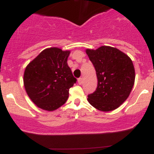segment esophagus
<instances>
[{"label":"esophagus","mask_w":154,"mask_h":154,"mask_svg":"<svg viewBox=\"0 0 154 154\" xmlns=\"http://www.w3.org/2000/svg\"><path fill=\"white\" fill-rule=\"evenodd\" d=\"M78 83H79V85H82V84L83 83V79H82V78H79V79H78Z\"/></svg>","instance_id":"esophagus-1"}]
</instances>
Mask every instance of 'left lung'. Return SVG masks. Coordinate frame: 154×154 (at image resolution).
I'll return each instance as SVG.
<instances>
[{
    "label": "left lung",
    "instance_id": "obj_1",
    "mask_svg": "<svg viewBox=\"0 0 154 154\" xmlns=\"http://www.w3.org/2000/svg\"><path fill=\"white\" fill-rule=\"evenodd\" d=\"M86 53L94 64L98 79L97 89L88 96V101L103 112L118 109L128 98L135 82L132 60L111 46L87 49Z\"/></svg>",
    "mask_w": 154,
    "mask_h": 154
}]
</instances>
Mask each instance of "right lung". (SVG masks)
<instances>
[{"label": "right lung", "instance_id": "obj_1", "mask_svg": "<svg viewBox=\"0 0 154 154\" xmlns=\"http://www.w3.org/2000/svg\"><path fill=\"white\" fill-rule=\"evenodd\" d=\"M69 51L48 48L30 62L24 73V85L35 105L46 111L63 106L77 79L67 64Z\"/></svg>", "mask_w": 154, "mask_h": 154}]
</instances>
